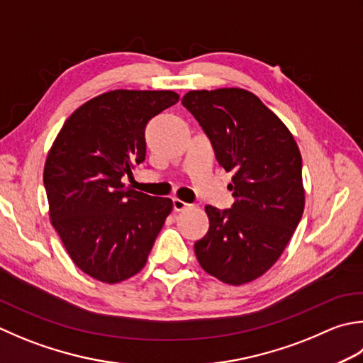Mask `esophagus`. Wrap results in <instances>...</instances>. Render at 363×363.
<instances>
[{
	"instance_id": "34e87169",
	"label": "esophagus",
	"mask_w": 363,
	"mask_h": 363,
	"mask_svg": "<svg viewBox=\"0 0 363 363\" xmlns=\"http://www.w3.org/2000/svg\"><path fill=\"white\" fill-rule=\"evenodd\" d=\"M189 208H190V204L186 203V201L179 200V198H174V200H173V209H174L176 212H182V211H186V209H189Z\"/></svg>"
}]
</instances>
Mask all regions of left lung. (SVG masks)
<instances>
[{
    "instance_id": "1",
    "label": "left lung",
    "mask_w": 363,
    "mask_h": 363,
    "mask_svg": "<svg viewBox=\"0 0 363 363\" xmlns=\"http://www.w3.org/2000/svg\"><path fill=\"white\" fill-rule=\"evenodd\" d=\"M182 105L209 137L220 165L234 173L233 208H204L209 231L195 242L196 259L226 285H245L275 264L302 218L299 146L283 121L247 89L189 91Z\"/></svg>"
}]
</instances>
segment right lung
<instances>
[{"instance_id":"add662e5","label":"right lung","mask_w":363,"mask_h":363,"mask_svg":"<svg viewBox=\"0 0 363 363\" xmlns=\"http://www.w3.org/2000/svg\"><path fill=\"white\" fill-rule=\"evenodd\" d=\"M179 101L174 91L115 89L70 115L44 167L48 216L70 259L102 283L137 275L173 209L169 198L124 189L146 157L149 121Z\"/></svg>"}]
</instances>
